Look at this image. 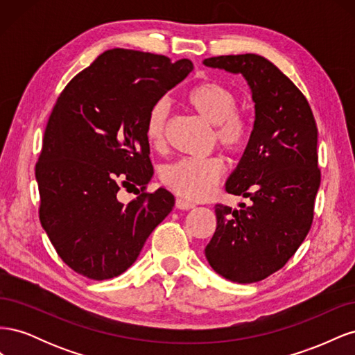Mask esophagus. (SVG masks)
Masks as SVG:
<instances>
[{"mask_svg": "<svg viewBox=\"0 0 355 355\" xmlns=\"http://www.w3.org/2000/svg\"><path fill=\"white\" fill-rule=\"evenodd\" d=\"M176 207L180 209V210H191V209L196 207V204L185 200V198H178L176 200Z\"/></svg>", "mask_w": 355, "mask_h": 355, "instance_id": "1", "label": "esophagus"}]
</instances>
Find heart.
Returning <instances> with one entry per match:
<instances>
[{
    "label": "heart",
    "instance_id": "heart-1",
    "mask_svg": "<svg viewBox=\"0 0 355 355\" xmlns=\"http://www.w3.org/2000/svg\"><path fill=\"white\" fill-rule=\"evenodd\" d=\"M184 102L202 120L214 125V139L225 151L237 155L249 145L252 125L247 116L237 111L239 96L219 80L200 81L184 93ZM168 105L157 101L148 111L145 137L153 149L166 145ZM225 171L220 157L180 158L161 170V182L176 194L189 200H204L219 184Z\"/></svg>",
    "mask_w": 355,
    "mask_h": 355
}]
</instances>
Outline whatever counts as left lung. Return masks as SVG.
Returning <instances> with one entry per match:
<instances>
[{"label": "left lung", "mask_w": 355, "mask_h": 355, "mask_svg": "<svg viewBox=\"0 0 355 355\" xmlns=\"http://www.w3.org/2000/svg\"><path fill=\"white\" fill-rule=\"evenodd\" d=\"M202 63L241 73L254 102L249 145L225 185L252 202L214 206L218 225L204 253L227 280L256 283L287 263L313 225L321 180L317 124L302 92L268 59L247 53Z\"/></svg>", "instance_id": "8db88e82"}]
</instances>
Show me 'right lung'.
<instances>
[{
	"mask_svg": "<svg viewBox=\"0 0 355 355\" xmlns=\"http://www.w3.org/2000/svg\"><path fill=\"white\" fill-rule=\"evenodd\" d=\"M192 62L125 49L102 53L68 83L53 108L35 166L40 222L60 259L90 280L130 268L175 206L154 175L145 137L151 106L187 78ZM141 187L128 205L120 187Z\"/></svg>",
	"mask_w": 355,
	"mask_h": 355,
	"instance_id": "right-lung-1",
	"label": "right lung"
}]
</instances>
